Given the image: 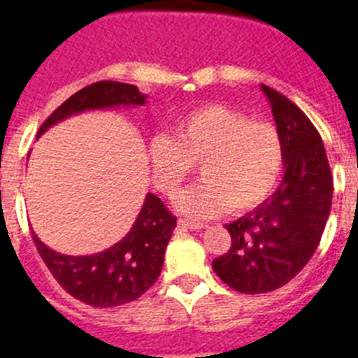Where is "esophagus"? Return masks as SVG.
<instances>
[{"mask_svg": "<svg viewBox=\"0 0 358 358\" xmlns=\"http://www.w3.org/2000/svg\"><path fill=\"white\" fill-rule=\"evenodd\" d=\"M177 224H179L181 227H186V229H192V231H197V229H202V227H204V224L192 222V220H186V218H179V220H177Z\"/></svg>", "mask_w": 358, "mask_h": 358, "instance_id": "esophagus-1", "label": "esophagus"}]
</instances>
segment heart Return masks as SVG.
I'll list each match as a JSON object with an SVG mask.
<instances>
[{"mask_svg": "<svg viewBox=\"0 0 358 358\" xmlns=\"http://www.w3.org/2000/svg\"><path fill=\"white\" fill-rule=\"evenodd\" d=\"M152 182L172 197L199 164L202 181L176 199L181 213L210 218L264 204L283 170V141L273 123L251 122L222 103L195 107L173 122V136L148 141Z\"/></svg>", "mask_w": 358, "mask_h": 358, "instance_id": "obj_1", "label": "heart"}]
</instances>
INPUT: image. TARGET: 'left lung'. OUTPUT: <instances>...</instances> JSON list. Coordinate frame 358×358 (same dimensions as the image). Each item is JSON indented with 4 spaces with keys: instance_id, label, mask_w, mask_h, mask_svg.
<instances>
[{
    "instance_id": "left-lung-1",
    "label": "left lung",
    "mask_w": 358,
    "mask_h": 358,
    "mask_svg": "<svg viewBox=\"0 0 358 358\" xmlns=\"http://www.w3.org/2000/svg\"><path fill=\"white\" fill-rule=\"evenodd\" d=\"M283 141L285 173L264 204L227 224L231 248L213 271L231 289L264 294L289 283L312 258L331 210L334 179L317 129L296 103L265 84Z\"/></svg>"
}]
</instances>
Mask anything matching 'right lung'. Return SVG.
Returning a JSON list of instances; mask_svg holds the SVG:
<instances>
[{"instance_id": "obj_1", "label": "right lung", "mask_w": 358, "mask_h": 358, "mask_svg": "<svg viewBox=\"0 0 358 358\" xmlns=\"http://www.w3.org/2000/svg\"><path fill=\"white\" fill-rule=\"evenodd\" d=\"M145 102L147 94L140 93L136 85L110 80L94 82L57 107L41 125L37 138L55 123L84 110L136 107ZM173 229L176 217L164 208L159 197L147 194L131 231L102 252L68 256L44 245L34 231L31 238L50 273L66 292L85 305L110 308L134 301L156 283Z\"/></svg>"}]
</instances>
